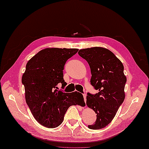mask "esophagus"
Returning <instances> with one entry per match:
<instances>
[{"label":"esophagus","instance_id":"esophagus-1","mask_svg":"<svg viewBox=\"0 0 149 149\" xmlns=\"http://www.w3.org/2000/svg\"><path fill=\"white\" fill-rule=\"evenodd\" d=\"M83 97H84V102H85V103H86V94H83Z\"/></svg>","mask_w":149,"mask_h":149}]
</instances>
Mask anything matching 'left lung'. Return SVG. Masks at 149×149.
I'll list each match as a JSON object with an SVG mask.
<instances>
[{"mask_svg": "<svg viewBox=\"0 0 149 149\" xmlns=\"http://www.w3.org/2000/svg\"><path fill=\"white\" fill-rule=\"evenodd\" d=\"M80 56L85 59L91 68V84L98 91L95 95L88 93L86 105L97 114V120L88 125L97 130L108 125L125 100L127 78L120 61L109 50L93 47L80 50Z\"/></svg>", "mask_w": 149, "mask_h": 149, "instance_id": "8db88e82", "label": "left lung"}]
</instances>
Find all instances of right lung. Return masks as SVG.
Returning <instances> with one entry per match:
<instances>
[{
    "instance_id": "1",
    "label": "right lung",
    "mask_w": 149,
    "mask_h": 149,
    "mask_svg": "<svg viewBox=\"0 0 149 149\" xmlns=\"http://www.w3.org/2000/svg\"><path fill=\"white\" fill-rule=\"evenodd\" d=\"M77 49H45L38 52L26 66L22 83L24 86L26 104L35 119L50 129L58 127L67 109L84 101L82 94L77 91L67 93L58 90L65 88L63 79L66 62L74 55Z\"/></svg>"
}]
</instances>
